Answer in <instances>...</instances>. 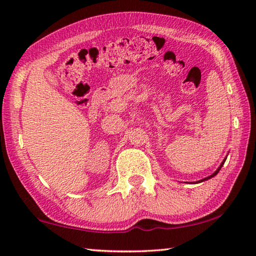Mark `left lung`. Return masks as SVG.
<instances>
[{
  "instance_id": "1",
  "label": "left lung",
  "mask_w": 256,
  "mask_h": 256,
  "mask_svg": "<svg viewBox=\"0 0 256 256\" xmlns=\"http://www.w3.org/2000/svg\"><path fill=\"white\" fill-rule=\"evenodd\" d=\"M226 159L227 158H224V160H222V164H220V166L218 167V170H216L214 172V174H212V175H210V176H208V177H206V178H203V180H198V182H196V183H201V182H204V180H210V178H212V177H214L216 174H218V172H219V170H222V167L224 166V162H226Z\"/></svg>"
}]
</instances>
